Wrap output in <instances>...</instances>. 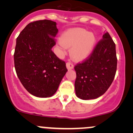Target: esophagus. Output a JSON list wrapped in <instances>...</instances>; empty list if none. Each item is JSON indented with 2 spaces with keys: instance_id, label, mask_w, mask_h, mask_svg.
Listing matches in <instances>:
<instances>
[{
  "instance_id": "1",
  "label": "esophagus",
  "mask_w": 133,
  "mask_h": 133,
  "mask_svg": "<svg viewBox=\"0 0 133 133\" xmlns=\"http://www.w3.org/2000/svg\"><path fill=\"white\" fill-rule=\"evenodd\" d=\"M66 67L68 69H72L74 68V65L71 62H68L66 63Z\"/></svg>"
}]
</instances>
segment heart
Segmentation results:
<instances>
[{
	"instance_id": "1",
	"label": "heart",
	"mask_w": 133,
	"mask_h": 133,
	"mask_svg": "<svg viewBox=\"0 0 133 133\" xmlns=\"http://www.w3.org/2000/svg\"><path fill=\"white\" fill-rule=\"evenodd\" d=\"M96 41V36L92 32L77 28L65 32L59 44L63 48L72 47L71 50L72 58L76 61H81L91 54Z\"/></svg>"
}]
</instances>
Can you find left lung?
Returning a JSON list of instances; mask_svg holds the SVG:
<instances>
[{"label": "left lung", "instance_id": "left-lung-1", "mask_svg": "<svg viewBox=\"0 0 133 133\" xmlns=\"http://www.w3.org/2000/svg\"><path fill=\"white\" fill-rule=\"evenodd\" d=\"M116 69L115 43L109 33H104L88 58L74 66L76 96L88 100L103 95L113 81Z\"/></svg>", "mask_w": 133, "mask_h": 133}]
</instances>
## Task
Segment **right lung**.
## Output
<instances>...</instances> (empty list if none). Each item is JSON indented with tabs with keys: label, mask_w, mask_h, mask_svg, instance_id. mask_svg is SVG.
Wrapping results in <instances>:
<instances>
[{
	"label": "right lung",
	"mask_w": 133,
	"mask_h": 133,
	"mask_svg": "<svg viewBox=\"0 0 133 133\" xmlns=\"http://www.w3.org/2000/svg\"><path fill=\"white\" fill-rule=\"evenodd\" d=\"M58 33L56 22H30L20 33L15 48L14 65L23 86L33 96L51 97L68 71L65 62L52 51Z\"/></svg>",
	"instance_id": "obj_1"
}]
</instances>
